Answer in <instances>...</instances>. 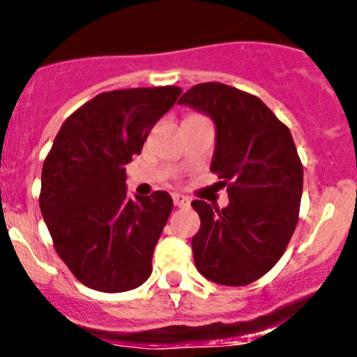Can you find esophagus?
Here are the masks:
<instances>
[{"mask_svg":"<svg viewBox=\"0 0 357 357\" xmlns=\"http://www.w3.org/2000/svg\"><path fill=\"white\" fill-rule=\"evenodd\" d=\"M172 202H174L176 207H188L190 205L188 197L181 195V193H172Z\"/></svg>","mask_w":357,"mask_h":357,"instance_id":"34e87169","label":"esophagus"}]
</instances>
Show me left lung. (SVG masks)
<instances>
[{
  "label": "left lung",
  "instance_id": "1",
  "mask_svg": "<svg viewBox=\"0 0 357 357\" xmlns=\"http://www.w3.org/2000/svg\"><path fill=\"white\" fill-rule=\"evenodd\" d=\"M178 103L214 121L211 171L229 197L225 208L192 202L195 266L219 285H248L280 261L298 221L304 171L290 129L257 96L221 82L193 86Z\"/></svg>",
  "mask_w": 357,
  "mask_h": 357
}]
</instances>
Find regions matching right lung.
<instances>
[{
	"mask_svg": "<svg viewBox=\"0 0 357 357\" xmlns=\"http://www.w3.org/2000/svg\"><path fill=\"white\" fill-rule=\"evenodd\" d=\"M179 95L178 86L100 93L67 117L45 158L43 219L56 254L89 289L128 291L152 273L172 199L165 192L129 199L126 165Z\"/></svg>",
	"mask_w": 357,
	"mask_h": 357,
	"instance_id": "obj_1",
	"label": "right lung"
}]
</instances>
